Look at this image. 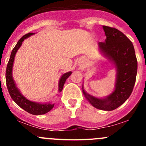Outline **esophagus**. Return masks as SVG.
Listing matches in <instances>:
<instances>
[{
    "instance_id": "esophagus-1",
    "label": "esophagus",
    "mask_w": 146,
    "mask_h": 146,
    "mask_svg": "<svg viewBox=\"0 0 146 146\" xmlns=\"http://www.w3.org/2000/svg\"><path fill=\"white\" fill-rule=\"evenodd\" d=\"M80 65H82V63H81V64H80Z\"/></svg>"
}]
</instances>
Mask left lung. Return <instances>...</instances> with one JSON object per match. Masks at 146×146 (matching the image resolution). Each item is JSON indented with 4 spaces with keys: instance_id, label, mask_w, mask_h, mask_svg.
<instances>
[{
    "instance_id": "8db88e82",
    "label": "left lung",
    "mask_w": 146,
    "mask_h": 146,
    "mask_svg": "<svg viewBox=\"0 0 146 146\" xmlns=\"http://www.w3.org/2000/svg\"><path fill=\"white\" fill-rule=\"evenodd\" d=\"M105 33L104 42H99L98 46L107 58L114 63L117 69L115 89L103 99L87 93L83 89L85 98L95 108L111 111L126 101L130 97L136 82L138 63L134 47L129 38L114 27L102 26Z\"/></svg>"
}]
</instances>
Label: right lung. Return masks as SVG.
Instances as JSON below:
<instances>
[{
	"instance_id": "obj_1",
	"label": "right lung",
	"mask_w": 146,
	"mask_h": 146,
	"mask_svg": "<svg viewBox=\"0 0 146 146\" xmlns=\"http://www.w3.org/2000/svg\"><path fill=\"white\" fill-rule=\"evenodd\" d=\"M34 33H28L23 36L20 40L17 42V44L14 47V48L12 51L11 54H10V59L8 61V65H7L6 73H5V80H6V85L8 88V92L11 97L12 99L14 100L15 102L20 106L21 108L25 110L27 112L30 113L35 115H41V114H44L48 112L50 110H52L54 107V104H40V103L35 102L29 101L27 98H25L21 93L20 90L16 87L15 83L14 80L13 78V75H12V70H13V62H14L15 56L16 52L20 46L23 44V42L27 37L30 36L31 35H33ZM72 72H68V73H64L61 78H60L59 82H58V92H61L64 88V85L66 79L70 76Z\"/></svg>"
}]
</instances>
